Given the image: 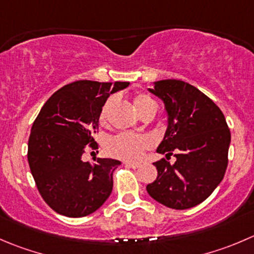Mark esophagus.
<instances>
[{"label": "esophagus", "instance_id": "34e87169", "mask_svg": "<svg viewBox=\"0 0 254 254\" xmlns=\"http://www.w3.org/2000/svg\"><path fill=\"white\" fill-rule=\"evenodd\" d=\"M125 164V166H127V167H131V169H139L140 167V165L139 164H136V162H129V161H125L124 162Z\"/></svg>", "mask_w": 254, "mask_h": 254}]
</instances>
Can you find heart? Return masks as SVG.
I'll use <instances>...</instances> for the list:
<instances>
[{
  "mask_svg": "<svg viewBox=\"0 0 254 254\" xmlns=\"http://www.w3.org/2000/svg\"><path fill=\"white\" fill-rule=\"evenodd\" d=\"M114 104V98H109L103 105L100 110V122L105 123L108 119V114L110 112V108ZM155 104L154 99L146 94H139L134 98L135 109L139 114H141L147 107ZM151 147V140L145 135H135L122 132L115 136L108 139L105 144V150L112 156L118 159L127 160V161H137L142 157L144 152Z\"/></svg>",
  "mask_w": 254,
  "mask_h": 254,
  "instance_id": "heart-1",
  "label": "heart"
}]
</instances>
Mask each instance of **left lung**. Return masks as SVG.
I'll use <instances>...</instances> for the list:
<instances>
[{"instance_id":"left-lung-1","label":"left lung","mask_w":254,"mask_h":254,"mask_svg":"<svg viewBox=\"0 0 254 254\" xmlns=\"http://www.w3.org/2000/svg\"><path fill=\"white\" fill-rule=\"evenodd\" d=\"M150 93L164 102L167 129L156 151L177 157L154 162L157 177L146 186L157 202L186 210L203 202L225 176L231 131L220 108L193 85L176 79L154 83Z\"/></svg>"}]
</instances>
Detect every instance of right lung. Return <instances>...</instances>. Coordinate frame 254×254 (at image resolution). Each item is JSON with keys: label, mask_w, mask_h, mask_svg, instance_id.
<instances>
[{"label": "right lung", "mask_w": 254, "mask_h": 254, "mask_svg": "<svg viewBox=\"0 0 254 254\" xmlns=\"http://www.w3.org/2000/svg\"><path fill=\"white\" fill-rule=\"evenodd\" d=\"M129 82L77 80L57 90L42 107L28 139V164L47 205L67 217L95 212L112 193L119 160L83 161L85 149L97 147L92 135L110 94Z\"/></svg>", "instance_id": "add662e5"}]
</instances>
